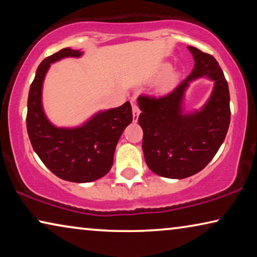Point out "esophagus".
Returning a JSON list of instances; mask_svg holds the SVG:
<instances>
[{
    "label": "esophagus",
    "mask_w": 257,
    "mask_h": 257,
    "mask_svg": "<svg viewBox=\"0 0 257 257\" xmlns=\"http://www.w3.org/2000/svg\"><path fill=\"white\" fill-rule=\"evenodd\" d=\"M132 113H133V121L137 122L138 121V118H139V114H140V108L137 104L133 103L132 104Z\"/></svg>",
    "instance_id": "34e87169"
}]
</instances>
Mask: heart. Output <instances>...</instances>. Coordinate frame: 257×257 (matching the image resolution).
I'll return each mask as SVG.
<instances>
[{
  "mask_svg": "<svg viewBox=\"0 0 257 257\" xmlns=\"http://www.w3.org/2000/svg\"><path fill=\"white\" fill-rule=\"evenodd\" d=\"M177 80H178V73L177 72H171V73H168V75L163 79V82H161V85H163L164 89H168V87L173 86Z\"/></svg>",
  "mask_w": 257,
  "mask_h": 257,
  "instance_id": "b5f03b06",
  "label": "heart"
}]
</instances>
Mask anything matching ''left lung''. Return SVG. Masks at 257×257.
<instances>
[{
    "label": "left lung",
    "instance_id": "left-lung-1",
    "mask_svg": "<svg viewBox=\"0 0 257 257\" xmlns=\"http://www.w3.org/2000/svg\"><path fill=\"white\" fill-rule=\"evenodd\" d=\"M187 48L195 62L191 75L166 96H139L137 100L147 166L170 179H185L203 170L222 145L230 122L229 89L219 63L212 55ZM202 76L214 82L212 94L200 110L185 112V90Z\"/></svg>",
    "mask_w": 257,
    "mask_h": 257
}]
</instances>
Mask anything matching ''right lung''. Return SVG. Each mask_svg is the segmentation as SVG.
<instances>
[{
    "label": "right lung",
    "instance_id": "add662e5",
    "mask_svg": "<svg viewBox=\"0 0 257 257\" xmlns=\"http://www.w3.org/2000/svg\"><path fill=\"white\" fill-rule=\"evenodd\" d=\"M82 55L80 50L65 48L42 61L30 85L27 113L28 135L40 159L58 178L78 184L98 180L108 173L118 140L132 121L130 101L99 111L76 127H57L49 120L42 104L49 68L63 58Z\"/></svg>",
    "mask_w": 257,
    "mask_h": 257
}]
</instances>
